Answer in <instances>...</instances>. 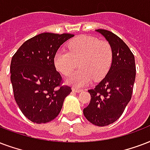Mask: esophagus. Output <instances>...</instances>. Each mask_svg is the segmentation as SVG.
<instances>
[{"label": "esophagus", "instance_id": "1", "mask_svg": "<svg viewBox=\"0 0 150 150\" xmlns=\"http://www.w3.org/2000/svg\"><path fill=\"white\" fill-rule=\"evenodd\" d=\"M72 91H74V92H76V93H80V92H82L83 90H81V89H78V88H75V87H72Z\"/></svg>", "mask_w": 150, "mask_h": 150}]
</instances>
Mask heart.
I'll return each instance as SVG.
<instances>
[{
	"mask_svg": "<svg viewBox=\"0 0 150 150\" xmlns=\"http://www.w3.org/2000/svg\"><path fill=\"white\" fill-rule=\"evenodd\" d=\"M69 51H58L55 54L54 64L63 75L70 74L79 63L81 69L67 78L70 85L82 87L93 79L100 80L110 69L112 61V50L106 41L82 35L68 43Z\"/></svg>",
	"mask_w": 150,
	"mask_h": 150,
	"instance_id": "obj_1",
	"label": "heart"
}]
</instances>
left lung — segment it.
<instances>
[{"label": "left lung", "instance_id": "left-lung-1", "mask_svg": "<svg viewBox=\"0 0 150 150\" xmlns=\"http://www.w3.org/2000/svg\"><path fill=\"white\" fill-rule=\"evenodd\" d=\"M112 50V61L108 72L94 89L89 105L83 109L88 121L105 127L116 121L131 100L135 80L134 57L126 43L112 32L98 29Z\"/></svg>", "mask_w": 150, "mask_h": 150}]
</instances>
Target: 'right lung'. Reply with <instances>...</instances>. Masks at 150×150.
Segmentation results:
<instances>
[{
    "label": "right lung",
    "mask_w": 150,
    "mask_h": 150,
    "mask_svg": "<svg viewBox=\"0 0 150 150\" xmlns=\"http://www.w3.org/2000/svg\"><path fill=\"white\" fill-rule=\"evenodd\" d=\"M73 36L42 33L26 41L11 58L15 100L23 114L33 123L54 120L71 92V87L61 86L62 77L56 70L54 57L60 45Z\"/></svg>",
    "instance_id": "1"
}]
</instances>
